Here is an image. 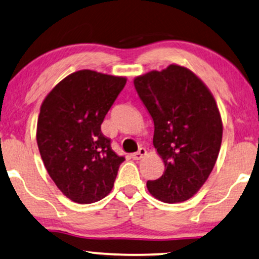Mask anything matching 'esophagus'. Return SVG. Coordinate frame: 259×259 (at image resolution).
Returning a JSON list of instances; mask_svg holds the SVG:
<instances>
[{
	"mask_svg": "<svg viewBox=\"0 0 259 259\" xmlns=\"http://www.w3.org/2000/svg\"><path fill=\"white\" fill-rule=\"evenodd\" d=\"M146 154H147V150L145 148H140L136 153L132 154V158L134 160H141V159L143 158V156L146 155Z\"/></svg>",
	"mask_w": 259,
	"mask_h": 259,
	"instance_id": "34e87169",
	"label": "esophagus"
}]
</instances>
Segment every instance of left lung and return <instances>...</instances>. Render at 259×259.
<instances>
[{
	"label": "left lung",
	"instance_id": "obj_1",
	"mask_svg": "<svg viewBox=\"0 0 259 259\" xmlns=\"http://www.w3.org/2000/svg\"><path fill=\"white\" fill-rule=\"evenodd\" d=\"M154 122L153 145L165 163L148 191L165 203L191 198L208 179L222 141V120L211 92L191 70L171 64L134 80Z\"/></svg>",
	"mask_w": 259,
	"mask_h": 259
}]
</instances>
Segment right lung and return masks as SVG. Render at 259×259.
<instances>
[{
	"label": "right lung",
	"mask_w": 259,
	"mask_h": 259,
	"mask_svg": "<svg viewBox=\"0 0 259 259\" xmlns=\"http://www.w3.org/2000/svg\"><path fill=\"white\" fill-rule=\"evenodd\" d=\"M126 77L78 70L52 88L40 106L37 145L45 168L73 202L100 201L113 188L124 160L111 148L101 123Z\"/></svg>",
	"instance_id": "obj_1"
}]
</instances>
